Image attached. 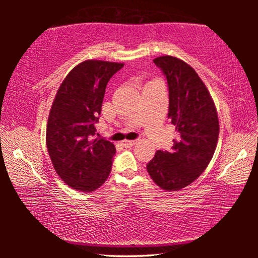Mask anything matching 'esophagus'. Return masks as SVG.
<instances>
[{
	"instance_id": "1",
	"label": "esophagus",
	"mask_w": 258,
	"mask_h": 258,
	"mask_svg": "<svg viewBox=\"0 0 258 258\" xmlns=\"http://www.w3.org/2000/svg\"><path fill=\"white\" fill-rule=\"evenodd\" d=\"M135 143H137V141H134V140H125V141H123V146L125 148H130L133 147Z\"/></svg>"
}]
</instances>
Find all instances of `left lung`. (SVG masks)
<instances>
[{
    "label": "left lung",
    "instance_id": "left-lung-1",
    "mask_svg": "<svg viewBox=\"0 0 258 258\" xmlns=\"http://www.w3.org/2000/svg\"><path fill=\"white\" fill-rule=\"evenodd\" d=\"M154 62L167 81L168 118L177 139L169 151L158 150L147 165L157 185L177 191L200 176L215 151L220 125L211 94L195 69L171 55Z\"/></svg>",
    "mask_w": 258,
    "mask_h": 258
}]
</instances>
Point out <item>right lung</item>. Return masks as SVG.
Segmentation results:
<instances>
[{
  "label": "right lung",
  "mask_w": 258,
  "mask_h": 258,
  "mask_svg": "<svg viewBox=\"0 0 258 258\" xmlns=\"http://www.w3.org/2000/svg\"><path fill=\"white\" fill-rule=\"evenodd\" d=\"M123 63L86 60L68 74L52 103L46 147L55 172L73 189L91 192L107 180L116 148L95 139L106 87Z\"/></svg>",
  "instance_id": "add662e5"
}]
</instances>
